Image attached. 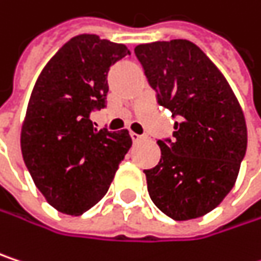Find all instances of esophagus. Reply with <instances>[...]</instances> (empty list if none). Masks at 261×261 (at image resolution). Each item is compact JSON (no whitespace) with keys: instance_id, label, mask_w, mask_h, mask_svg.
<instances>
[{"instance_id":"esophagus-1","label":"esophagus","mask_w":261,"mask_h":261,"mask_svg":"<svg viewBox=\"0 0 261 261\" xmlns=\"http://www.w3.org/2000/svg\"><path fill=\"white\" fill-rule=\"evenodd\" d=\"M130 136H131V139H133V142H139V140H142V139H143V136H142V134H137V133H134V131H131Z\"/></svg>"}]
</instances>
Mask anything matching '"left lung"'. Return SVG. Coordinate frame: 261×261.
<instances>
[{"label": "left lung", "instance_id": "8db88e82", "mask_svg": "<svg viewBox=\"0 0 261 261\" xmlns=\"http://www.w3.org/2000/svg\"><path fill=\"white\" fill-rule=\"evenodd\" d=\"M160 106L172 112L173 139L158 140L160 163L145 170L148 193L167 217L185 221L215 209L233 188L247 152V124L228 82L188 40L134 49Z\"/></svg>", "mask_w": 261, "mask_h": 261}]
</instances>
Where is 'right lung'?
<instances>
[{
  "mask_svg": "<svg viewBox=\"0 0 261 261\" xmlns=\"http://www.w3.org/2000/svg\"><path fill=\"white\" fill-rule=\"evenodd\" d=\"M125 44L81 34L68 40L37 79L20 133L36 187L50 206L82 215L105 197L131 148L127 130H97L91 112L106 107L109 68Z\"/></svg>",
  "mask_w": 261,
  "mask_h": 261,
  "instance_id": "obj_1",
  "label": "right lung"
}]
</instances>
